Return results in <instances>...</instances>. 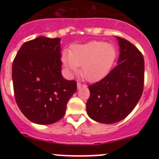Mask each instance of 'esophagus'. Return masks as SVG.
Here are the masks:
<instances>
[{"label": "esophagus", "mask_w": 159, "mask_h": 159, "mask_svg": "<svg viewBox=\"0 0 159 159\" xmlns=\"http://www.w3.org/2000/svg\"><path fill=\"white\" fill-rule=\"evenodd\" d=\"M82 87H86V85L84 84H81V83H77V88H78V89L81 88Z\"/></svg>", "instance_id": "obj_1"}]
</instances>
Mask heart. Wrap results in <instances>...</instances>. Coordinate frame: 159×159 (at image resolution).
<instances>
[{
  "label": "heart",
  "instance_id": "heart-1",
  "mask_svg": "<svg viewBox=\"0 0 159 159\" xmlns=\"http://www.w3.org/2000/svg\"><path fill=\"white\" fill-rule=\"evenodd\" d=\"M117 52L111 43L91 41L76 44L70 52H64L63 62L70 72L81 67V75L90 82L98 81L107 75L116 60Z\"/></svg>",
  "mask_w": 159,
  "mask_h": 159
}]
</instances>
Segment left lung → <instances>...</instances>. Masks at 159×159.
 Wrapping results in <instances>:
<instances>
[{"label": "left lung", "instance_id": "obj_1", "mask_svg": "<svg viewBox=\"0 0 159 159\" xmlns=\"http://www.w3.org/2000/svg\"><path fill=\"white\" fill-rule=\"evenodd\" d=\"M120 47L118 65L101 80L88 87L87 112L101 123L121 121L135 107L144 86V58L128 40L117 36Z\"/></svg>", "mask_w": 159, "mask_h": 159}]
</instances>
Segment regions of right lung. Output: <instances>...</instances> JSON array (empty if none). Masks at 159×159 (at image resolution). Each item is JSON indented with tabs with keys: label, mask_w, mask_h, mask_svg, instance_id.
<instances>
[{
	"label": "right lung",
	"mask_w": 159,
	"mask_h": 159,
	"mask_svg": "<svg viewBox=\"0 0 159 159\" xmlns=\"http://www.w3.org/2000/svg\"><path fill=\"white\" fill-rule=\"evenodd\" d=\"M60 38L40 36L25 42L14 58L15 99L24 116L36 124H52L64 117L76 92V81L61 75Z\"/></svg>",
	"instance_id": "add662e5"
}]
</instances>
